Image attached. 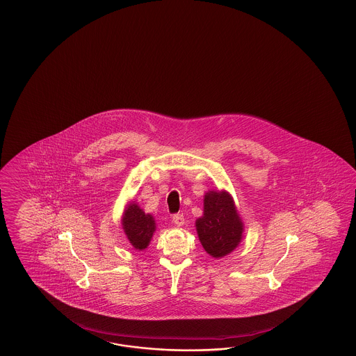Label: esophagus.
Returning a JSON list of instances; mask_svg holds the SVG:
<instances>
[{
    "instance_id": "34e87169",
    "label": "esophagus",
    "mask_w": 356,
    "mask_h": 356,
    "mask_svg": "<svg viewBox=\"0 0 356 356\" xmlns=\"http://www.w3.org/2000/svg\"><path fill=\"white\" fill-rule=\"evenodd\" d=\"M173 222H175L177 227H183L184 225V216L183 213H175L173 216Z\"/></svg>"
}]
</instances>
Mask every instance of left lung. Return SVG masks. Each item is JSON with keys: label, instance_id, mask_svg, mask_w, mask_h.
I'll return each mask as SVG.
<instances>
[{"label": "left lung", "instance_id": "obj_1", "mask_svg": "<svg viewBox=\"0 0 356 356\" xmlns=\"http://www.w3.org/2000/svg\"><path fill=\"white\" fill-rule=\"evenodd\" d=\"M196 230L204 250L216 259L241 244L244 222L227 191L211 189L204 193V213L196 220Z\"/></svg>", "mask_w": 356, "mask_h": 356}]
</instances>
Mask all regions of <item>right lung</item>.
<instances>
[{"mask_svg":"<svg viewBox=\"0 0 356 356\" xmlns=\"http://www.w3.org/2000/svg\"><path fill=\"white\" fill-rule=\"evenodd\" d=\"M121 224L135 250H144L149 247L156 230V222L152 213H146L135 201H129L122 213Z\"/></svg>","mask_w":356,"mask_h":356,"instance_id":"add662e5","label":"right lung"}]
</instances>
